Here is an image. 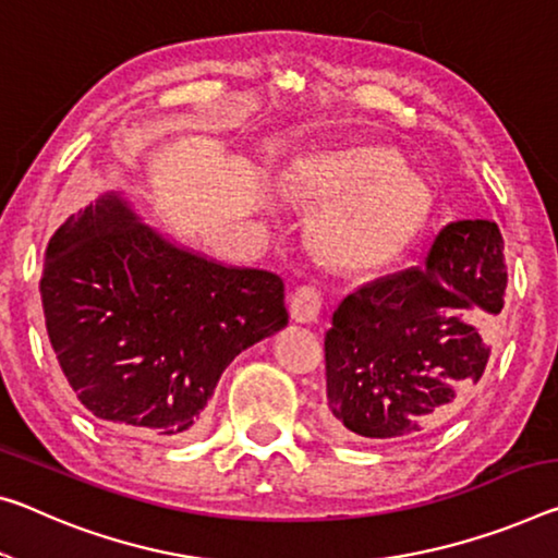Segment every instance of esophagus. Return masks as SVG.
<instances>
[{
	"label": "esophagus",
	"instance_id": "esophagus-1",
	"mask_svg": "<svg viewBox=\"0 0 558 558\" xmlns=\"http://www.w3.org/2000/svg\"><path fill=\"white\" fill-rule=\"evenodd\" d=\"M323 307V293L315 286H303L295 290L293 300H290V315L298 323H315Z\"/></svg>",
	"mask_w": 558,
	"mask_h": 558
}]
</instances>
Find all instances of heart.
Returning a JSON list of instances; mask_svg holds the SVG:
<instances>
[{
  "label": "heart",
  "instance_id": "b5f03b06",
  "mask_svg": "<svg viewBox=\"0 0 558 558\" xmlns=\"http://www.w3.org/2000/svg\"><path fill=\"white\" fill-rule=\"evenodd\" d=\"M295 189L327 208L320 218L323 243L350 265L395 258L432 210L427 183L404 171L400 156L387 148L307 158L295 171Z\"/></svg>",
  "mask_w": 558,
  "mask_h": 558
}]
</instances>
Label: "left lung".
Wrapping results in <instances>:
<instances>
[{"mask_svg":"<svg viewBox=\"0 0 558 558\" xmlns=\"http://www.w3.org/2000/svg\"><path fill=\"white\" fill-rule=\"evenodd\" d=\"M504 290L501 231L476 218L441 228L420 268L344 298L325 332L335 435L404 441L441 427L484 375Z\"/></svg>","mask_w":558,"mask_h":558,"instance_id":"1","label":"left lung"}]
</instances>
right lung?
<instances>
[{
	"label": "right lung",
	"mask_w": 558,
	"mask_h": 558,
	"mask_svg": "<svg viewBox=\"0 0 558 558\" xmlns=\"http://www.w3.org/2000/svg\"><path fill=\"white\" fill-rule=\"evenodd\" d=\"M39 293L78 402L94 417L154 437L196 427L231 360L288 325L276 272L181 251L113 193L51 238Z\"/></svg>",
	"instance_id": "add662e5"
}]
</instances>
